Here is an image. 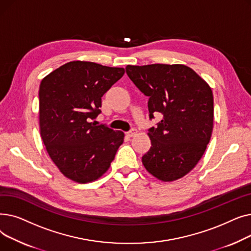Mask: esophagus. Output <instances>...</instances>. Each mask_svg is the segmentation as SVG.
Listing matches in <instances>:
<instances>
[{
    "instance_id": "34e87169",
    "label": "esophagus",
    "mask_w": 251,
    "mask_h": 251,
    "mask_svg": "<svg viewBox=\"0 0 251 251\" xmlns=\"http://www.w3.org/2000/svg\"><path fill=\"white\" fill-rule=\"evenodd\" d=\"M136 133H137L136 129H131L130 131H128V132L126 133V135H127V136H129V137H133Z\"/></svg>"
}]
</instances>
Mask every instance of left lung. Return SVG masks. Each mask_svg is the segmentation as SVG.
Returning <instances> with one entry per match:
<instances>
[{
	"instance_id": "obj_1",
	"label": "left lung",
	"mask_w": 251,
	"mask_h": 251,
	"mask_svg": "<svg viewBox=\"0 0 251 251\" xmlns=\"http://www.w3.org/2000/svg\"><path fill=\"white\" fill-rule=\"evenodd\" d=\"M126 73L150 98V118L162 115L156 127L149 130L151 147L142 156L144 168L164 182L187 175L201 159L212 136V88L182 64L127 65Z\"/></svg>"
}]
</instances>
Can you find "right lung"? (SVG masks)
Returning <instances> with one entry per match:
<instances>
[{
  "label": "right lung",
  "instance_id": "1",
  "mask_svg": "<svg viewBox=\"0 0 251 251\" xmlns=\"http://www.w3.org/2000/svg\"><path fill=\"white\" fill-rule=\"evenodd\" d=\"M124 73V68L72 61L39 85L42 139L60 172L74 182L100 178L124 141L122 131L90 122L100 113L101 97Z\"/></svg>",
  "mask_w": 251,
  "mask_h": 251
}]
</instances>
